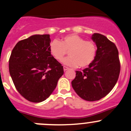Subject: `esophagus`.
Listing matches in <instances>:
<instances>
[{
  "mask_svg": "<svg viewBox=\"0 0 131 131\" xmlns=\"http://www.w3.org/2000/svg\"><path fill=\"white\" fill-rule=\"evenodd\" d=\"M63 69H64V71L65 72V71L69 70V68H68V67H65V66H64V67H63Z\"/></svg>",
  "mask_w": 131,
  "mask_h": 131,
  "instance_id": "34e87169",
  "label": "esophagus"
}]
</instances>
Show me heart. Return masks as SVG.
<instances>
[{
  "instance_id": "obj_1",
  "label": "heart",
  "mask_w": 131,
  "mask_h": 131,
  "mask_svg": "<svg viewBox=\"0 0 131 131\" xmlns=\"http://www.w3.org/2000/svg\"><path fill=\"white\" fill-rule=\"evenodd\" d=\"M49 51L58 61L69 53L70 56L63 61L64 64L70 67L86 68L92 63L95 59L97 47L95 42L86 41L84 38L77 35L72 34L64 36L61 41L54 40L49 45Z\"/></svg>"
}]
</instances>
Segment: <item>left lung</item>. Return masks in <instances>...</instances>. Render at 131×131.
<instances>
[{
  "label": "left lung",
  "instance_id": "obj_1",
  "mask_svg": "<svg viewBox=\"0 0 131 131\" xmlns=\"http://www.w3.org/2000/svg\"><path fill=\"white\" fill-rule=\"evenodd\" d=\"M92 40L97 47L95 59L88 68L76 71L72 86L76 93L87 101H99L116 84L120 72L118 50L104 35L95 33Z\"/></svg>",
  "mask_w": 131,
  "mask_h": 131
}]
</instances>
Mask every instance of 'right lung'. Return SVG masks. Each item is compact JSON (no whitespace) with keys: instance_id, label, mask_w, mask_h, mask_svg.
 Wrapping results in <instances>:
<instances>
[{"instance_id":"right-lung-1","label":"right lung","mask_w":131,"mask_h":131,"mask_svg":"<svg viewBox=\"0 0 131 131\" xmlns=\"http://www.w3.org/2000/svg\"><path fill=\"white\" fill-rule=\"evenodd\" d=\"M49 35H36L18 41L11 52L9 70L15 88L25 99L41 102L52 94L63 67L49 51Z\"/></svg>"}]
</instances>
